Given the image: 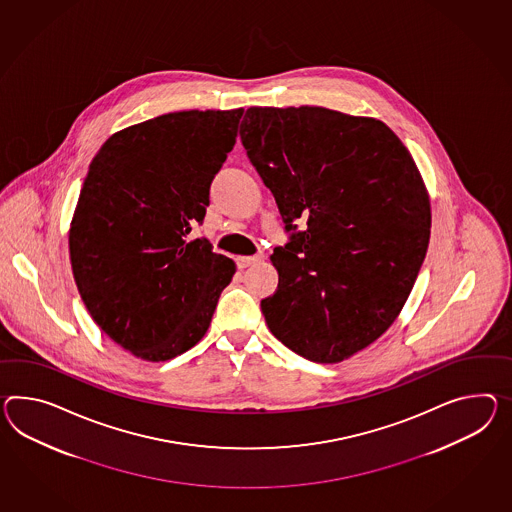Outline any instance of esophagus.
<instances>
[{
    "label": "esophagus",
    "instance_id": "34e87169",
    "mask_svg": "<svg viewBox=\"0 0 512 512\" xmlns=\"http://www.w3.org/2000/svg\"><path fill=\"white\" fill-rule=\"evenodd\" d=\"M261 261V257H237L238 268H248L251 264Z\"/></svg>",
    "mask_w": 512,
    "mask_h": 512
}]
</instances>
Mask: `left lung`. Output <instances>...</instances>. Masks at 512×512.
Wrapping results in <instances>:
<instances>
[{
	"label": "left lung",
	"instance_id": "1",
	"mask_svg": "<svg viewBox=\"0 0 512 512\" xmlns=\"http://www.w3.org/2000/svg\"><path fill=\"white\" fill-rule=\"evenodd\" d=\"M240 138L287 229L279 285L261 301L277 340L312 362L346 361L398 318L431 235L411 153L377 118L325 107H250Z\"/></svg>",
	"mask_w": 512,
	"mask_h": 512
}]
</instances>
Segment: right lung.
I'll return each mask as SVG.
<instances>
[{
  "label": "right lung",
  "mask_w": 512,
  "mask_h": 512,
  "mask_svg": "<svg viewBox=\"0 0 512 512\" xmlns=\"http://www.w3.org/2000/svg\"><path fill=\"white\" fill-rule=\"evenodd\" d=\"M242 109L183 111L129 125L88 166L68 231L75 285L92 320L142 361H170L205 337L237 264L187 240Z\"/></svg>",
  "instance_id": "1"
}]
</instances>
